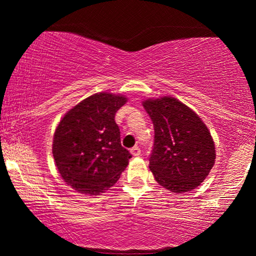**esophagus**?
I'll return each instance as SVG.
<instances>
[{"mask_svg":"<svg viewBox=\"0 0 256 256\" xmlns=\"http://www.w3.org/2000/svg\"><path fill=\"white\" fill-rule=\"evenodd\" d=\"M130 152H132V156L138 157V156L141 155V149H140V146H134V148H132Z\"/></svg>","mask_w":256,"mask_h":256,"instance_id":"1","label":"esophagus"}]
</instances>
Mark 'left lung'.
<instances>
[{
  "label": "left lung",
  "mask_w": 256,
  "mask_h": 256,
  "mask_svg": "<svg viewBox=\"0 0 256 256\" xmlns=\"http://www.w3.org/2000/svg\"><path fill=\"white\" fill-rule=\"evenodd\" d=\"M154 124L149 168L157 183L174 194L204 182L216 160L212 136L202 118L171 96L143 101Z\"/></svg>",
  "instance_id": "obj_1"
}]
</instances>
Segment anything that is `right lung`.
Wrapping results in <instances>:
<instances>
[{
	"label": "right lung",
	"mask_w": 256,
	"mask_h": 256,
	"mask_svg": "<svg viewBox=\"0 0 256 256\" xmlns=\"http://www.w3.org/2000/svg\"><path fill=\"white\" fill-rule=\"evenodd\" d=\"M124 96L93 94L70 110L54 132L52 154L66 184L96 196L116 183L132 154L121 146L115 114Z\"/></svg>",
	"instance_id": "obj_1"
}]
</instances>
